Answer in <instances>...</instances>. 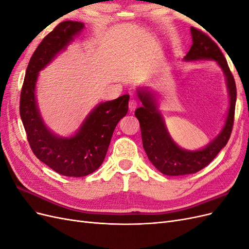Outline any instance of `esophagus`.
Segmentation results:
<instances>
[{"mask_svg": "<svg viewBox=\"0 0 249 249\" xmlns=\"http://www.w3.org/2000/svg\"><path fill=\"white\" fill-rule=\"evenodd\" d=\"M137 105H138V101H137L136 99H132V100L130 101V103H129V107H130V110H131V111L135 110V108L137 107Z\"/></svg>", "mask_w": 249, "mask_h": 249, "instance_id": "esophagus-1", "label": "esophagus"}]
</instances>
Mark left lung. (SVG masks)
Segmentation results:
<instances>
[{
    "label": "left lung",
    "mask_w": 249,
    "mask_h": 249,
    "mask_svg": "<svg viewBox=\"0 0 249 249\" xmlns=\"http://www.w3.org/2000/svg\"><path fill=\"white\" fill-rule=\"evenodd\" d=\"M191 36L193 43L184 60L187 62L213 60L220 66L227 82L230 107L220 133L205 147L189 150L178 146L171 138L159 110L156 94L147 87H138L137 95L142 106L136 109L135 115L140 123L143 148L148 160L165 176L190 175L205 168L227 145L235 116L237 89L222 52L208 35L193 27H191Z\"/></svg>",
    "instance_id": "obj_1"
}]
</instances>
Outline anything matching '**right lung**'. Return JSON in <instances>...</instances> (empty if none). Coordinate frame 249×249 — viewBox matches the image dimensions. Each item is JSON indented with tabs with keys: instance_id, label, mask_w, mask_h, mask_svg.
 Returning <instances> with one entry per match:
<instances>
[{
	"instance_id": "obj_1",
	"label": "right lung",
	"mask_w": 249,
	"mask_h": 249,
	"mask_svg": "<svg viewBox=\"0 0 249 249\" xmlns=\"http://www.w3.org/2000/svg\"><path fill=\"white\" fill-rule=\"evenodd\" d=\"M81 21L65 20L44 37L27 67L20 92L19 114L34 155L65 177H85L104 162L113 132L127 113L129 94L101 103L89 112L79 130L69 137L53 133L44 124L36 99L38 73L84 29Z\"/></svg>"
}]
</instances>
